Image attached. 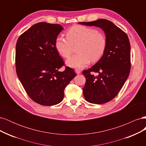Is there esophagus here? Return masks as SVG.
<instances>
[{
  "label": "esophagus",
  "instance_id": "34e87169",
  "mask_svg": "<svg viewBox=\"0 0 146 146\" xmlns=\"http://www.w3.org/2000/svg\"><path fill=\"white\" fill-rule=\"evenodd\" d=\"M75 71H76V74H80L81 73V70H80V69H76L75 70Z\"/></svg>",
  "mask_w": 146,
  "mask_h": 146
}]
</instances>
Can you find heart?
I'll list each match as a JSON object with an SVG mask.
<instances>
[{
	"label": "heart",
	"instance_id": "b5f03b06",
	"mask_svg": "<svg viewBox=\"0 0 146 146\" xmlns=\"http://www.w3.org/2000/svg\"><path fill=\"white\" fill-rule=\"evenodd\" d=\"M67 38L57 37L55 47L58 54L64 58H69L77 47V54L66 61L70 67L82 68L92 61L99 60L107 48V41L105 35L96 29L77 25L70 28L66 34Z\"/></svg>",
	"mask_w": 146,
	"mask_h": 146
}]
</instances>
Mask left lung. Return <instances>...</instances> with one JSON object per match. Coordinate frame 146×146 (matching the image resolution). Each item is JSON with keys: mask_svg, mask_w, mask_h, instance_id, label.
Masks as SVG:
<instances>
[{"mask_svg": "<svg viewBox=\"0 0 146 146\" xmlns=\"http://www.w3.org/2000/svg\"><path fill=\"white\" fill-rule=\"evenodd\" d=\"M80 24L96 26L105 33L107 45L104 55L93 66L84 70L86 78L83 96L88 102L102 104L113 100L118 94L129 76L130 44L127 34L111 21L100 19ZM98 73L94 76L91 72Z\"/></svg>", "mask_w": 146, "mask_h": 146, "instance_id": "left-lung-1", "label": "left lung"}]
</instances>
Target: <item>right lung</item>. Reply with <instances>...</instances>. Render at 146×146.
<instances>
[{
	"label": "right lung",
	"mask_w": 146,
	"mask_h": 146,
	"mask_svg": "<svg viewBox=\"0 0 146 146\" xmlns=\"http://www.w3.org/2000/svg\"><path fill=\"white\" fill-rule=\"evenodd\" d=\"M63 29L60 24L39 23L18 38L16 46V73L26 92L34 102L42 105L59 104L64 90L76 76L66 67L55 47V39Z\"/></svg>",
	"instance_id": "add662e5"
}]
</instances>
